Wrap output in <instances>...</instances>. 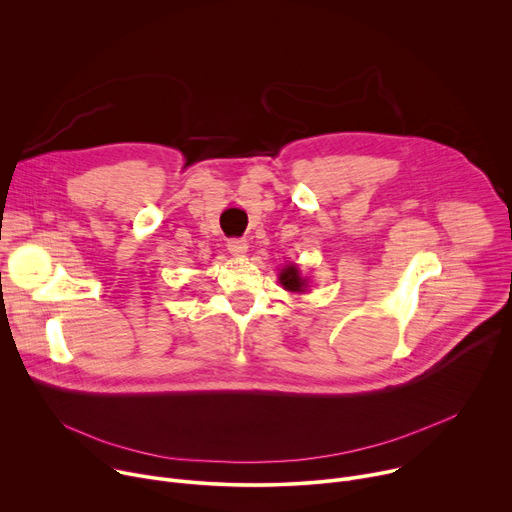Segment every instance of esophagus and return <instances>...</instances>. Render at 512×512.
I'll return each instance as SVG.
<instances>
[{"label":"esophagus","mask_w":512,"mask_h":512,"mask_svg":"<svg viewBox=\"0 0 512 512\" xmlns=\"http://www.w3.org/2000/svg\"><path fill=\"white\" fill-rule=\"evenodd\" d=\"M247 241L245 239H229V243H227V249H229V253H233L235 257H241V255H245L247 253Z\"/></svg>","instance_id":"1"}]
</instances>
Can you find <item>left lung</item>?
Wrapping results in <instances>:
<instances>
[{"label": "left lung", "mask_w": 512, "mask_h": 512, "mask_svg": "<svg viewBox=\"0 0 512 512\" xmlns=\"http://www.w3.org/2000/svg\"><path fill=\"white\" fill-rule=\"evenodd\" d=\"M279 281L285 289L289 291H304L306 287V279H302L300 269L296 265H287L281 273H279Z\"/></svg>", "instance_id": "8db88e82"}]
</instances>
